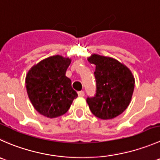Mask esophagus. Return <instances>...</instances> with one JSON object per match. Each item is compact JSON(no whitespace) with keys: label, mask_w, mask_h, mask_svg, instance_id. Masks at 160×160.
Listing matches in <instances>:
<instances>
[{"label":"esophagus","mask_w":160,"mask_h":160,"mask_svg":"<svg viewBox=\"0 0 160 160\" xmlns=\"http://www.w3.org/2000/svg\"><path fill=\"white\" fill-rule=\"evenodd\" d=\"M78 96L83 97V96H85V92H84V91H79L78 92Z\"/></svg>","instance_id":"34e87169"}]
</instances>
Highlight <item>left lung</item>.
Segmentation results:
<instances>
[{"label":"left lung","mask_w":160,"mask_h":160,"mask_svg":"<svg viewBox=\"0 0 160 160\" xmlns=\"http://www.w3.org/2000/svg\"><path fill=\"white\" fill-rule=\"evenodd\" d=\"M88 61L96 65V92L87 98V103L96 117L113 119L130 104L134 88L133 75L127 66L112 58L94 53Z\"/></svg>","instance_id":"1"}]
</instances>
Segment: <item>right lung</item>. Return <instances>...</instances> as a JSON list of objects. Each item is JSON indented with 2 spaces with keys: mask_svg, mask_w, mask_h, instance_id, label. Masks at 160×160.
I'll return each mask as SVG.
<instances>
[{
  "mask_svg": "<svg viewBox=\"0 0 160 160\" xmlns=\"http://www.w3.org/2000/svg\"><path fill=\"white\" fill-rule=\"evenodd\" d=\"M72 60L55 55L32 67L26 77L28 96L40 114L54 118L67 113L78 94L66 71Z\"/></svg>",
  "mask_w": 160,
  "mask_h": 160,
  "instance_id": "add662e5",
  "label": "right lung"
}]
</instances>
